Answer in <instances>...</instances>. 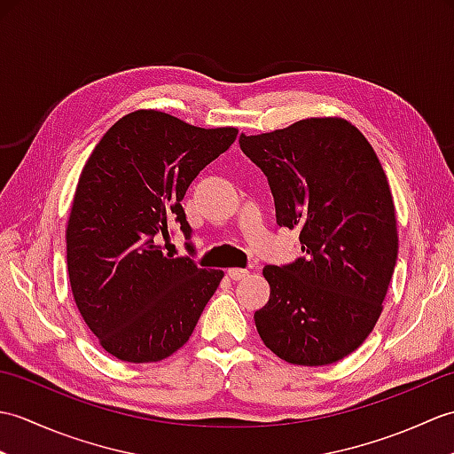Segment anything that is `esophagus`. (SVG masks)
Here are the masks:
<instances>
[{"label":"esophagus","mask_w":454,"mask_h":454,"mask_svg":"<svg viewBox=\"0 0 454 454\" xmlns=\"http://www.w3.org/2000/svg\"><path fill=\"white\" fill-rule=\"evenodd\" d=\"M228 277L232 278V281H242V278L249 277V271L247 269H239V267H232L228 269Z\"/></svg>","instance_id":"obj_1"}]
</instances>
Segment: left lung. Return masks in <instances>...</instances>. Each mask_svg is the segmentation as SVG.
<instances>
[{
	"mask_svg": "<svg viewBox=\"0 0 454 454\" xmlns=\"http://www.w3.org/2000/svg\"><path fill=\"white\" fill-rule=\"evenodd\" d=\"M267 176L277 224L301 230L306 257L267 265L269 302L254 320L278 359L322 366L359 347L382 312L398 257L390 185L363 132L340 117L239 134Z\"/></svg>",
	"mask_w": 454,
	"mask_h": 454,
	"instance_id": "1",
	"label": "left lung"
}]
</instances>
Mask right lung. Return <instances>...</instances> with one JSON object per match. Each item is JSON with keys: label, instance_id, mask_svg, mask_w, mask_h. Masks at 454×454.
Segmentation results:
<instances>
[{"label": "right lung", "instance_id": "1", "mask_svg": "<svg viewBox=\"0 0 454 454\" xmlns=\"http://www.w3.org/2000/svg\"><path fill=\"white\" fill-rule=\"evenodd\" d=\"M238 129H200L156 109L124 114L85 161L66 228L75 306L105 351L156 363L189 341L224 277L161 252L199 171L232 146Z\"/></svg>", "mask_w": 454, "mask_h": 454}]
</instances>
